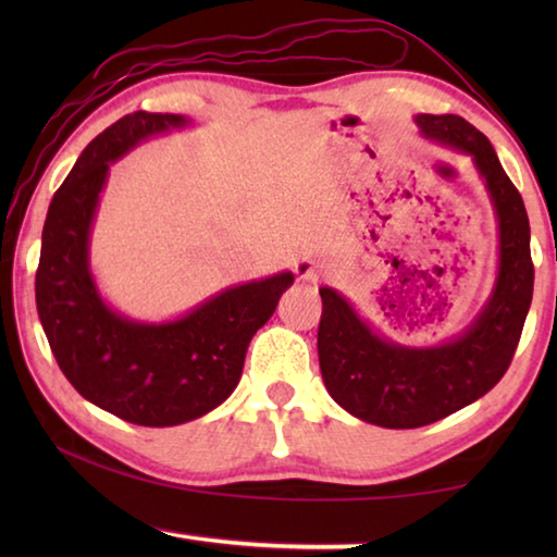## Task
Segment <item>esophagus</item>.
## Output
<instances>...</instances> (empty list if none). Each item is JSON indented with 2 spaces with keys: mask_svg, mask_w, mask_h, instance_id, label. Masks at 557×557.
Instances as JSON below:
<instances>
[{
  "mask_svg": "<svg viewBox=\"0 0 557 557\" xmlns=\"http://www.w3.org/2000/svg\"><path fill=\"white\" fill-rule=\"evenodd\" d=\"M322 270H324V265H322V262H319V260H314V258H297V260H295L297 277L305 280V282L319 280V275H322Z\"/></svg>",
  "mask_w": 557,
  "mask_h": 557,
  "instance_id": "obj_1",
  "label": "esophagus"
}]
</instances>
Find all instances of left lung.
<instances>
[{"label":"left lung","instance_id":"8db88e82","mask_svg":"<svg viewBox=\"0 0 557 557\" xmlns=\"http://www.w3.org/2000/svg\"><path fill=\"white\" fill-rule=\"evenodd\" d=\"M420 135L471 157L492 201L498 256L482 309L451 338L412 346L381 334L334 287H319V369L332 398L354 418L388 430L437 422L502 381L533 297L531 225L518 188L488 139L459 115H414Z\"/></svg>","mask_w":557,"mask_h":557}]
</instances>
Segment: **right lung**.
<instances>
[{
	"label": "right lung",
	"instance_id": "1",
	"mask_svg": "<svg viewBox=\"0 0 557 557\" xmlns=\"http://www.w3.org/2000/svg\"><path fill=\"white\" fill-rule=\"evenodd\" d=\"M191 125L137 110L100 132L53 194L41 233L36 309L55 361L83 398L132 425H184L219 408L240 381L250 338L295 282L282 270L231 285L164 322L132 319L102 297L90 235L110 166L147 139Z\"/></svg>",
	"mask_w": 557,
	"mask_h": 557
}]
</instances>
